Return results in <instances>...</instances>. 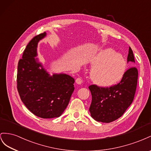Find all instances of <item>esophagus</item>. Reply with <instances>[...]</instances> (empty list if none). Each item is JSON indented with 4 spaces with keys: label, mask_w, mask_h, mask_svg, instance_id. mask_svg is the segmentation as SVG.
Listing matches in <instances>:
<instances>
[{
    "label": "esophagus",
    "mask_w": 151,
    "mask_h": 151,
    "mask_svg": "<svg viewBox=\"0 0 151 151\" xmlns=\"http://www.w3.org/2000/svg\"><path fill=\"white\" fill-rule=\"evenodd\" d=\"M76 83L77 84L80 85V84L83 83V80H82V79L80 78H76Z\"/></svg>",
    "instance_id": "esophagus-1"
}]
</instances>
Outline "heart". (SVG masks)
Masks as SVG:
<instances>
[{"label":"heart","instance_id":"1","mask_svg":"<svg viewBox=\"0 0 151 151\" xmlns=\"http://www.w3.org/2000/svg\"><path fill=\"white\" fill-rule=\"evenodd\" d=\"M93 67L90 77L102 87H111L121 81L125 75L127 64L123 55L112 49L101 50L90 60Z\"/></svg>","mask_w":151,"mask_h":151}]
</instances>
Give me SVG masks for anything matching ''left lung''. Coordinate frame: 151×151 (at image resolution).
I'll use <instances>...</instances> for the list:
<instances>
[{
    "instance_id": "obj_1",
    "label": "left lung",
    "mask_w": 151,
    "mask_h": 151,
    "mask_svg": "<svg viewBox=\"0 0 151 151\" xmlns=\"http://www.w3.org/2000/svg\"><path fill=\"white\" fill-rule=\"evenodd\" d=\"M127 61L135 63L134 55L129 47ZM138 70L136 67L128 68L123 79L118 84L109 87L90 85L92 103L89 111L97 122L111 123L124 114L133 102L137 88Z\"/></svg>"
}]
</instances>
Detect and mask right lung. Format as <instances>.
I'll list each match as a JSON object with an SVG mask.
<instances>
[{
    "label": "right lung",
    "instance_id": "1",
    "mask_svg": "<svg viewBox=\"0 0 151 151\" xmlns=\"http://www.w3.org/2000/svg\"><path fill=\"white\" fill-rule=\"evenodd\" d=\"M45 35V32L36 35L26 47L18 62L17 89L21 101L33 114L53 118L61 116L68 106L75 80L65 74L50 76L36 61L37 44Z\"/></svg>",
    "mask_w": 151,
    "mask_h": 151
}]
</instances>
